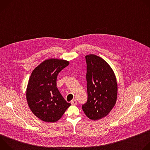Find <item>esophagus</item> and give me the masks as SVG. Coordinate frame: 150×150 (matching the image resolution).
Masks as SVG:
<instances>
[{"instance_id":"34e87169","label":"esophagus","mask_w":150,"mask_h":150,"mask_svg":"<svg viewBox=\"0 0 150 150\" xmlns=\"http://www.w3.org/2000/svg\"><path fill=\"white\" fill-rule=\"evenodd\" d=\"M71 103L72 104V105H75V104H77V101H76V100H71Z\"/></svg>"}]
</instances>
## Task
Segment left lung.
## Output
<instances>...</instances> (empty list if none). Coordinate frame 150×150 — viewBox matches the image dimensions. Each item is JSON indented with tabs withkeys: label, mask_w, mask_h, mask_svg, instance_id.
<instances>
[{
	"label": "left lung",
	"mask_w": 150,
	"mask_h": 150,
	"mask_svg": "<svg viewBox=\"0 0 150 150\" xmlns=\"http://www.w3.org/2000/svg\"><path fill=\"white\" fill-rule=\"evenodd\" d=\"M85 59L88 99L82 108L89 119L96 120L106 116L113 108L117 83L113 69L104 59L92 54Z\"/></svg>",
	"instance_id": "1"
}]
</instances>
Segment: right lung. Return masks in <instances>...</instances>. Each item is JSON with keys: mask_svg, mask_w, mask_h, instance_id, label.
Instances as JSON below:
<instances>
[{"mask_svg": "<svg viewBox=\"0 0 150 150\" xmlns=\"http://www.w3.org/2000/svg\"><path fill=\"white\" fill-rule=\"evenodd\" d=\"M69 61L49 59L32 72L28 83L26 97L33 114L46 122L59 120L71 105L67 103L56 87L58 74L69 65Z\"/></svg>", "mask_w": 150, "mask_h": 150, "instance_id": "obj_1", "label": "right lung"}]
</instances>
